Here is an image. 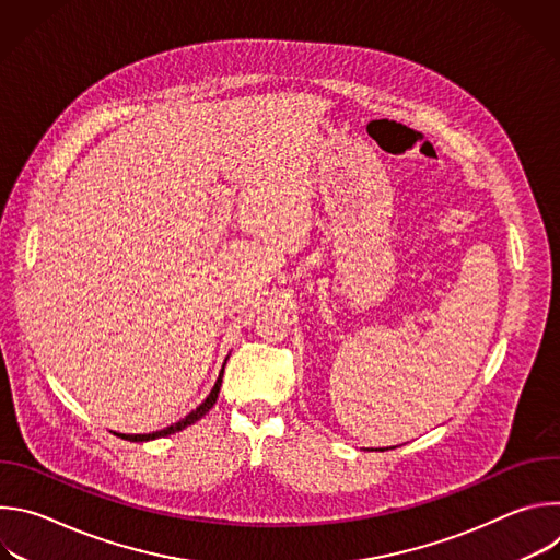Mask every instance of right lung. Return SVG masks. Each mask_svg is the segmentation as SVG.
<instances>
[{
	"instance_id": "add662e5",
	"label": "right lung",
	"mask_w": 560,
	"mask_h": 560,
	"mask_svg": "<svg viewBox=\"0 0 560 560\" xmlns=\"http://www.w3.org/2000/svg\"><path fill=\"white\" fill-rule=\"evenodd\" d=\"M223 365H225V363H223ZM221 378H223V368H221V372H219V378H217L214 387H212L210 394L206 396V401H203L199 408H195L190 415H186L182 421H177V423H173V425H168V428H164V430H159V432H152V434H119V436L126 439V441L141 443V441H152V439H159V436L175 434V432H179V430H184V428L197 423V421H199L201 417H206V415L212 410V406L217 404V396H219V389H221Z\"/></svg>"
}]
</instances>
